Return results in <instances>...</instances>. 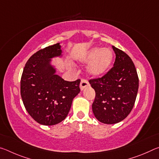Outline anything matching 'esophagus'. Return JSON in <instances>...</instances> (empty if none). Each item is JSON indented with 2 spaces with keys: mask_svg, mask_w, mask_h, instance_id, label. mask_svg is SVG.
<instances>
[{
  "mask_svg": "<svg viewBox=\"0 0 159 159\" xmlns=\"http://www.w3.org/2000/svg\"><path fill=\"white\" fill-rule=\"evenodd\" d=\"M89 85V83L86 79H81L80 80V90H83L85 88L87 87V86Z\"/></svg>",
  "mask_w": 159,
  "mask_h": 159,
  "instance_id": "esophagus-1",
  "label": "esophagus"
}]
</instances>
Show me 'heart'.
<instances>
[{
  "label": "heart",
  "mask_w": 159,
  "mask_h": 159,
  "mask_svg": "<svg viewBox=\"0 0 159 159\" xmlns=\"http://www.w3.org/2000/svg\"><path fill=\"white\" fill-rule=\"evenodd\" d=\"M113 58L111 50L109 48H95L90 50L84 57L81 59L82 62H91L88 66V72L93 76L103 74L111 64Z\"/></svg>",
  "instance_id": "heart-1"
}]
</instances>
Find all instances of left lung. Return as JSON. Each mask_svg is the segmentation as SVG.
Masks as SVG:
<instances>
[{
    "label": "left lung",
    "mask_w": 159,
    "mask_h": 159,
    "mask_svg": "<svg viewBox=\"0 0 159 159\" xmlns=\"http://www.w3.org/2000/svg\"><path fill=\"white\" fill-rule=\"evenodd\" d=\"M116 54L114 66L102 77L89 80L95 91L92 108L99 121L114 124L128 116L133 109L139 88V78L131 58L112 46Z\"/></svg>",
    "instance_id": "left-lung-1"
}]
</instances>
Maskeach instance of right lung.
Segmentation results:
<instances>
[{
	"label": "right lung",
	"instance_id": "right-lung-1",
	"mask_svg": "<svg viewBox=\"0 0 159 159\" xmlns=\"http://www.w3.org/2000/svg\"><path fill=\"white\" fill-rule=\"evenodd\" d=\"M60 43L34 53L26 61L20 81L23 104L29 114L40 124L52 125L65 119L72 101L80 91V80L66 81L55 74L50 59L60 56Z\"/></svg>",
	"mask_w": 159,
	"mask_h": 159
}]
</instances>
